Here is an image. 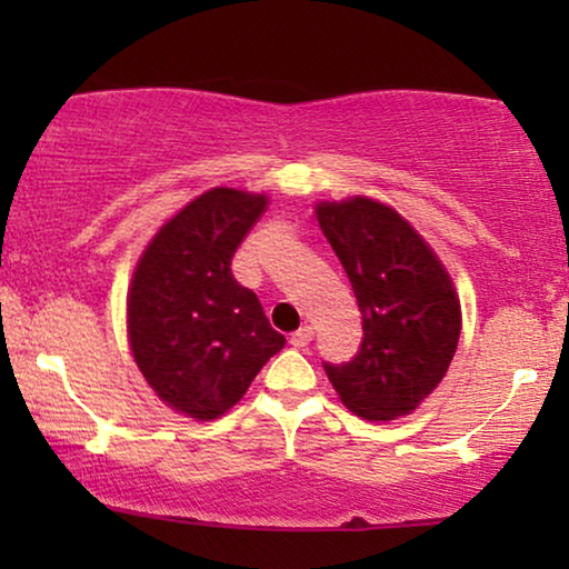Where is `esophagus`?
<instances>
[{
	"label": "esophagus",
	"instance_id": "1",
	"mask_svg": "<svg viewBox=\"0 0 569 569\" xmlns=\"http://www.w3.org/2000/svg\"><path fill=\"white\" fill-rule=\"evenodd\" d=\"M310 339H313V329H310V326H300L298 331L290 333V345H292L295 349L308 347V345H310Z\"/></svg>",
	"mask_w": 569,
	"mask_h": 569
}]
</instances>
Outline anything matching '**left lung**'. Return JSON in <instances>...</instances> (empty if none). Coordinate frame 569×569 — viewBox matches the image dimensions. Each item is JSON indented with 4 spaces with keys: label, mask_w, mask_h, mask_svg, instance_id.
Segmentation results:
<instances>
[{
    "label": "left lung",
    "mask_w": 569,
    "mask_h": 569,
    "mask_svg": "<svg viewBox=\"0 0 569 569\" xmlns=\"http://www.w3.org/2000/svg\"><path fill=\"white\" fill-rule=\"evenodd\" d=\"M318 224L345 267L362 313V345L349 362H323L345 407L365 419L409 415L432 393L461 337V306L448 271L391 207L323 201Z\"/></svg>",
    "instance_id": "left-lung-1"
}]
</instances>
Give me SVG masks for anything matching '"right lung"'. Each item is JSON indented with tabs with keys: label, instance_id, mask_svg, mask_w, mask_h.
<instances>
[{
	"label": "right lung",
	"instance_id": "add662e5",
	"mask_svg": "<svg viewBox=\"0 0 569 569\" xmlns=\"http://www.w3.org/2000/svg\"><path fill=\"white\" fill-rule=\"evenodd\" d=\"M267 197L212 189L162 224L137 263L127 316L134 360L168 407L214 419L284 347L232 256Z\"/></svg>",
	"mask_w": 569,
	"mask_h": 569
}]
</instances>
